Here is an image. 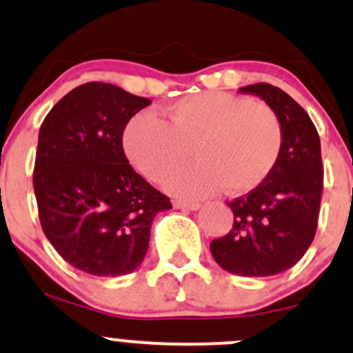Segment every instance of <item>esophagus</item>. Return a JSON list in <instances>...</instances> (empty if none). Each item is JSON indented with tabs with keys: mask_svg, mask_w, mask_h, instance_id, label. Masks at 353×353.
Listing matches in <instances>:
<instances>
[{
	"mask_svg": "<svg viewBox=\"0 0 353 353\" xmlns=\"http://www.w3.org/2000/svg\"><path fill=\"white\" fill-rule=\"evenodd\" d=\"M172 205H174V209H185V210H197L201 208L199 202H189V201H182V199H174Z\"/></svg>",
	"mask_w": 353,
	"mask_h": 353,
	"instance_id": "esophagus-1",
	"label": "esophagus"
}]
</instances>
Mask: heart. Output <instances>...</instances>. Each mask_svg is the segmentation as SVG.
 <instances>
[{
	"instance_id": "b5f03b06",
	"label": "heart",
	"mask_w": 353,
	"mask_h": 353,
	"mask_svg": "<svg viewBox=\"0 0 353 353\" xmlns=\"http://www.w3.org/2000/svg\"><path fill=\"white\" fill-rule=\"evenodd\" d=\"M129 163L161 181L196 157L197 163L171 174L165 189L177 196L202 197L224 188L245 194L272 172L282 149V125L267 104L250 103L224 91H204L177 99L165 121L141 112L124 129Z\"/></svg>"
}]
</instances>
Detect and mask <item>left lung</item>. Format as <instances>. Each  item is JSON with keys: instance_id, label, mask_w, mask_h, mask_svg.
Masks as SVG:
<instances>
[{"instance_id": "8db88e82", "label": "left lung", "mask_w": 353, "mask_h": 353, "mask_svg": "<svg viewBox=\"0 0 353 353\" xmlns=\"http://www.w3.org/2000/svg\"><path fill=\"white\" fill-rule=\"evenodd\" d=\"M239 91L259 96L277 114L282 149L259 188L228 202L232 229L210 242V252L230 274L267 277L297 264L314 241L323 185L320 139L309 114L282 89L257 83Z\"/></svg>"}]
</instances>
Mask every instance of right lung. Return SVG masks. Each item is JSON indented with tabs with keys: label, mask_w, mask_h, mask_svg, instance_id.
<instances>
[{
	"label": "right lung",
	"mask_w": 353,
	"mask_h": 353,
	"mask_svg": "<svg viewBox=\"0 0 353 353\" xmlns=\"http://www.w3.org/2000/svg\"><path fill=\"white\" fill-rule=\"evenodd\" d=\"M151 99L108 83L68 92L43 121L33 185L44 236L72 267L98 277L144 261L154 217L172 209L129 164L125 124Z\"/></svg>",
	"instance_id": "1"
}]
</instances>
